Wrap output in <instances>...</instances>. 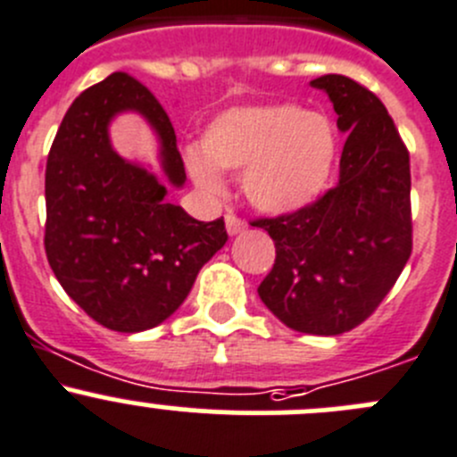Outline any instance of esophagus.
I'll list each match as a JSON object with an SVG mask.
<instances>
[{
	"label": "esophagus",
	"instance_id": "esophagus-1",
	"mask_svg": "<svg viewBox=\"0 0 457 457\" xmlns=\"http://www.w3.org/2000/svg\"><path fill=\"white\" fill-rule=\"evenodd\" d=\"M225 228H228V232L232 234H241V232H245V220L243 219H238L237 214H225Z\"/></svg>",
	"mask_w": 457,
	"mask_h": 457
}]
</instances>
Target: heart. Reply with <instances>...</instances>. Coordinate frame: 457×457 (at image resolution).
Instances as JSON below:
<instances>
[{
	"label": "heart",
	"instance_id": "obj_1",
	"mask_svg": "<svg viewBox=\"0 0 457 457\" xmlns=\"http://www.w3.org/2000/svg\"><path fill=\"white\" fill-rule=\"evenodd\" d=\"M203 156L189 154V171L205 189H219V171H242L252 205L270 214L308 207L326 192L337 156L332 125L301 106L261 104L220 113L203 134Z\"/></svg>",
	"mask_w": 457,
	"mask_h": 457
}]
</instances>
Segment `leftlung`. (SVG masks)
Wrapping results in <instances>:
<instances>
[{
    "mask_svg": "<svg viewBox=\"0 0 457 457\" xmlns=\"http://www.w3.org/2000/svg\"><path fill=\"white\" fill-rule=\"evenodd\" d=\"M346 131L339 183L308 207L254 219L277 259L259 296L287 328L341 335L364 323L395 286L413 250L409 149L373 91L346 75H321Z\"/></svg>",
    "mask_w": 457,
    "mask_h": 457,
    "instance_id": "left-lung-1",
    "label": "left lung"
}]
</instances>
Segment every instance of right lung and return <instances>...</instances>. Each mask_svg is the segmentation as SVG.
<instances>
[{"mask_svg": "<svg viewBox=\"0 0 457 457\" xmlns=\"http://www.w3.org/2000/svg\"><path fill=\"white\" fill-rule=\"evenodd\" d=\"M138 111L162 145V167L185 183L167 111L129 73H111L66 111L46 161L44 250L66 295L100 326L140 332L179 310L196 274L228 241L223 216L192 219L165 201V185L111 149L106 125Z\"/></svg>", "mask_w": 457, "mask_h": 457, "instance_id": "obj_1", "label": "right lung"}]
</instances>
